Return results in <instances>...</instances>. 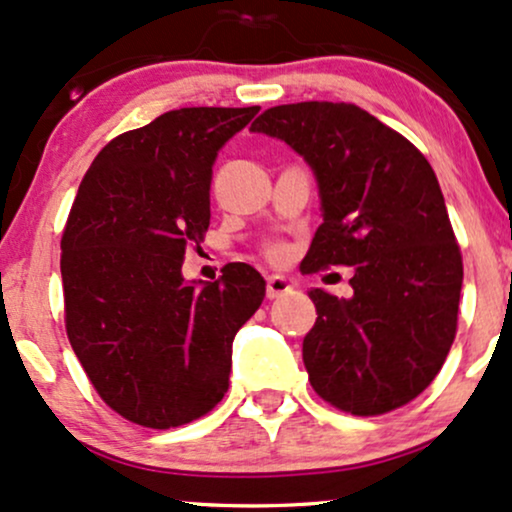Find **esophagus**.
Returning <instances> with one entry per match:
<instances>
[{"mask_svg": "<svg viewBox=\"0 0 512 512\" xmlns=\"http://www.w3.org/2000/svg\"><path fill=\"white\" fill-rule=\"evenodd\" d=\"M291 291V283H288L283 276H269L267 279V298L274 300V298H281V295H286Z\"/></svg>", "mask_w": 512, "mask_h": 512, "instance_id": "obj_1", "label": "esophagus"}]
</instances>
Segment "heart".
Listing matches in <instances>:
<instances>
[{
    "mask_svg": "<svg viewBox=\"0 0 512 512\" xmlns=\"http://www.w3.org/2000/svg\"><path fill=\"white\" fill-rule=\"evenodd\" d=\"M264 252H267V257H269V260H272V262H281L283 257H286V245H281V243H269L267 250H264Z\"/></svg>",
    "mask_w": 512,
    "mask_h": 512,
    "instance_id": "b5f03b06",
    "label": "heart"
}]
</instances>
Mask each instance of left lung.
<instances>
[{
  "label": "left lung",
  "mask_w": 512,
  "mask_h": 512,
  "mask_svg": "<svg viewBox=\"0 0 512 512\" xmlns=\"http://www.w3.org/2000/svg\"><path fill=\"white\" fill-rule=\"evenodd\" d=\"M250 131L281 138L317 176L324 221L303 272L355 267L353 298L310 291L312 389L357 417L403 408L439 374L458 329L463 255L432 164L348 102L279 104Z\"/></svg>",
  "instance_id": "left-lung-1"
}]
</instances>
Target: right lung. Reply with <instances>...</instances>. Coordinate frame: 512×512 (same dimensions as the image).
I'll use <instances>...</instances> for the list:
<instances>
[{
    "label": "right lung",
    "mask_w": 512,
    "mask_h": 512,
    "mask_svg": "<svg viewBox=\"0 0 512 512\" xmlns=\"http://www.w3.org/2000/svg\"><path fill=\"white\" fill-rule=\"evenodd\" d=\"M260 107H183L116 135L80 181L61 281L71 348L100 398L147 429L207 415L267 283L233 262L202 288L181 264L209 229L212 164Z\"/></svg>",
    "instance_id": "add662e5"
}]
</instances>
